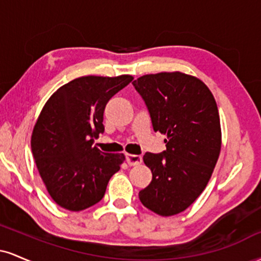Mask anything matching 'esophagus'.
<instances>
[{"label":"esophagus","mask_w":261,"mask_h":261,"mask_svg":"<svg viewBox=\"0 0 261 261\" xmlns=\"http://www.w3.org/2000/svg\"><path fill=\"white\" fill-rule=\"evenodd\" d=\"M126 162L128 166H139L141 164V162H142V157L141 155H137V154H130L127 153L126 154Z\"/></svg>","instance_id":"34e87169"}]
</instances>
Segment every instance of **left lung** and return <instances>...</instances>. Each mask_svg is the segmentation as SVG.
Returning a JSON list of instances; mask_svg holds the SVG:
<instances>
[{"label": "left lung", "instance_id": "obj_1", "mask_svg": "<svg viewBox=\"0 0 261 261\" xmlns=\"http://www.w3.org/2000/svg\"><path fill=\"white\" fill-rule=\"evenodd\" d=\"M133 85L148 108L153 130L167 136L163 153L143 155L152 181L139 197L160 216L178 215L201 195L220 157L216 100L201 80L179 71L145 74Z\"/></svg>", "mask_w": 261, "mask_h": 261}]
</instances>
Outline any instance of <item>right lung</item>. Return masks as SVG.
Instances as JSON below:
<instances>
[{
  "instance_id": "obj_1",
  "label": "right lung",
  "mask_w": 261,
  "mask_h": 261,
  "mask_svg": "<svg viewBox=\"0 0 261 261\" xmlns=\"http://www.w3.org/2000/svg\"><path fill=\"white\" fill-rule=\"evenodd\" d=\"M134 80L83 76L66 83L47 99L32 134V152L47 193L59 206L82 211L103 199L124 153H104L94 139L104 133L107 103Z\"/></svg>"
}]
</instances>
